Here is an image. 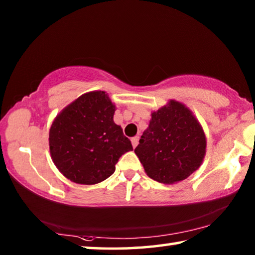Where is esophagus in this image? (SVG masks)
I'll return each instance as SVG.
<instances>
[{"label": "esophagus", "mask_w": 255, "mask_h": 255, "mask_svg": "<svg viewBox=\"0 0 255 255\" xmlns=\"http://www.w3.org/2000/svg\"><path fill=\"white\" fill-rule=\"evenodd\" d=\"M138 140H139V138H138L137 136L131 138V144H132V147H133V148H135L136 146L138 145Z\"/></svg>", "instance_id": "1"}]
</instances>
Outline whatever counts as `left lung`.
<instances>
[{"label": "left lung", "instance_id": "obj_1", "mask_svg": "<svg viewBox=\"0 0 255 255\" xmlns=\"http://www.w3.org/2000/svg\"><path fill=\"white\" fill-rule=\"evenodd\" d=\"M206 136L192 111L170 100L152 112L135 153L150 179L173 184L199 169L206 154Z\"/></svg>", "mask_w": 255, "mask_h": 255}]
</instances>
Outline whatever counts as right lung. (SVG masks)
<instances>
[{
	"label": "right lung",
	"instance_id": "right-lung-1",
	"mask_svg": "<svg viewBox=\"0 0 255 255\" xmlns=\"http://www.w3.org/2000/svg\"><path fill=\"white\" fill-rule=\"evenodd\" d=\"M116 106L105 91L84 93L59 112L49 130L51 159L72 182L97 184L114 174L116 164L132 150L114 122Z\"/></svg>",
	"mask_w": 255,
	"mask_h": 255
}]
</instances>
